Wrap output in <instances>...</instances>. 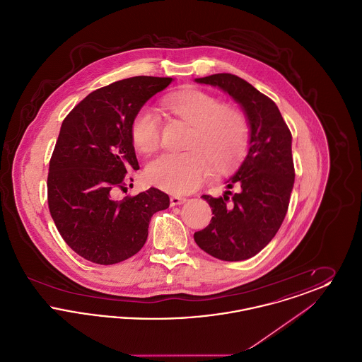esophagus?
<instances>
[{"label": "esophagus", "instance_id": "esophagus-1", "mask_svg": "<svg viewBox=\"0 0 362 362\" xmlns=\"http://www.w3.org/2000/svg\"><path fill=\"white\" fill-rule=\"evenodd\" d=\"M170 202H171V206H177V205H182L186 202V198L185 197H179V195H173L170 198Z\"/></svg>", "mask_w": 362, "mask_h": 362}]
</instances>
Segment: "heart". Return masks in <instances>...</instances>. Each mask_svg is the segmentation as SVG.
<instances>
[{"instance_id":"b5f03b06","label":"heart","mask_w":362,"mask_h":362,"mask_svg":"<svg viewBox=\"0 0 362 362\" xmlns=\"http://www.w3.org/2000/svg\"><path fill=\"white\" fill-rule=\"evenodd\" d=\"M167 110L191 126L185 153H164L151 160L144 179L148 185L185 194L198 189L214 173L230 170L239 163L248 144V122L240 110L223 105L206 92L189 89L170 95ZM130 138L141 155H149L160 142V119L151 108H141L130 126Z\"/></svg>"}]
</instances>
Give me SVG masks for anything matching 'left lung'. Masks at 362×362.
Here are the masks:
<instances>
[{"label":"left lung","mask_w":362,"mask_h":362,"mask_svg":"<svg viewBox=\"0 0 362 362\" xmlns=\"http://www.w3.org/2000/svg\"><path fill=\"white\" fill-rule=\"evenodd\" d=\"M195 83L217 86L240 104L250 124V148L225 182L223 197L202 195L214 216L194 240L214 258H252L276 236L288 211L294 183L292 134L276 104L240 77L218 73Z\"/></svg>","instance_id":"left-lung-1"}]
</instances>
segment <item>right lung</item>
Segmentation results:
<instances>
[{"instance_id":"add662e5","label":"right lung","mask_w":362,"mask_h":362,"mask_svg":"<svg viewBox=\"0 0 362 362\" xmlns=\"http://www.w3.org/2000/svg\"><path fill=\"white\" fill-rule=\"evenodd\" d=\"M173 80L137 76L112 83L89 93L62 122L49 168V209L62 239L89 262L114 264L136 255L152 216L170 206V197L155 187L122 201L115 192L127 189L126 173L139 168L132 122Z\"/></svg>"}]
</instances>
